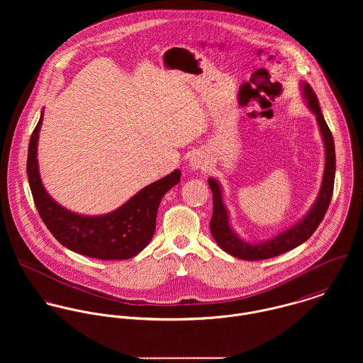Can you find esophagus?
<instances>
[{"mask_svg":"<svg viewBox=\"0 0 363 363\" xmlns=\"http://www.w3.org/2000/svg\"><path fill=\"white\" fill-rule=\"evenodd\" d=\"M207 157L203 155V154H194V155L190 157V166H191V169H196V170L204 169V167H207Z\"/></svg>","mask_w":363,"mask_h":363,"instance_id":"1","label":"esophagus"}]
</instances>
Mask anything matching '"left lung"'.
Listing matches in <instances>:
<instances>
[{"label": "left lung", "mask_w": 363, "mask_h": 363, "mask_svg": "<svg viewBox=\"0 0 363 363\" xmlns=\"http://www.w3.org/2000/svg\"><path fill=\"white\" fill-rule=\"evenodd\" d=\"M303 96L306 98L308 106L311 107V111L315 114L317 123L320 125V133L324 140V147H325V167H324L323 183H321L317 201L311 207L309 213L291 229L279 233L278 236H275L268 242H264L259 245H250L239 239L236 233L232 230L229 225L228 211L222 201L220 187L215 179H209L208 183L212 190V201H213V212L209 222L211 233L215 242L218 243V246L233 257L256 261V259H271L282 253H286L298 247L303 242H306L314 233L320 222L324 219V215L331 203L333 190H334V177H335L334 138L323 117L317 95L314 94L309 84H303Z\"/></svg>", "instance_id": "left-lung-1"}]
</instances>
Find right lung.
I'll list each match as a JSON object with an SVG mask.
<instances>
[{
    "mask_svg": "<svg viewBox=\"0 0 363 363\" xmlns=\"http://www.w3.org/2000/svg\"><path fill=\"white\" fill-rule=\"evenodd\" d=\"M43 113L28 151V179L38 212L52 236L67 249L101 259H125L147 247L155 233L162 197L180 182V170L144 187L124 206L101 216H84L58 206L46 193L38 167V138Z\"/></svg>",
    "mask_w": 363,
    "mask_h": 363,
    "instance_id": "add662e5",
    "label": "right lung"
}]
</instances>
